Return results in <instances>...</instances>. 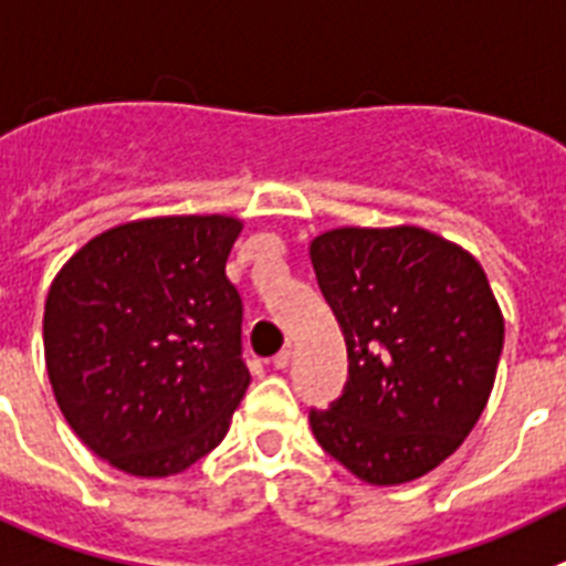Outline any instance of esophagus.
Segmentation results:
<instances>
[{"mask_svg":"<svg viewBox=\"0 0 566 566\" xmlns=\"http://www.w3.org/2000/svg\"><path fill=\"white\" fill-rule=\"evenodd\" d=\"M270 361H273V367H276V370H284V367L290 365V350H287V347H284V350H279L276 356L270 358Z\"/></svg>","mask_w":566,"mask_h":566,"instance_id":"obj_1","label":"esophagus"}]
</instances>
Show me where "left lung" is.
I'll use <instances>...</instances> for the list:
<instances>
[{"mask_svg":"<svg viewBox=\"0 0 566 566\" xmlns=\"http://www.w3.org/2000/svg\"><path fill=\"white\" fill-rule=\"evenodd\" d=\"M347 344V385L311 427L367 484H405L459 450L495 381L504 316L473 255L424 228H338L311 244Z\"/></svg>","mask_w":566,"mask_h":566,"instance_id":"1","label":"left lung"}]
</instances>
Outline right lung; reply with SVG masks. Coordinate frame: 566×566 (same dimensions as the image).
Here are the masks:
<instances>
[{"label": "right lung", "instance_id": "add662e5", "mask_svg": "<svg viewBox=\"0 0 566 566\" xmlns=\"http://www.w3.org/2000/svg\"><path fill=\"white\" fill-rule=\"evenodd\" d=\"M239 233L233 216L127 222L91 239L53 279V396L116 470L165 479L224 439L250 385L242 296L224 276Z\"/></svg>", "mask_w": 566, "mask_h": 566}]
</instances>
